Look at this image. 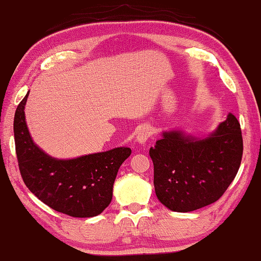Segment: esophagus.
<instances>
[{
  "mask_svg": "<svg viewBox=\"0 0 261 261\" xmlns=\"http://www.w3.org/2000/svg\"><path fill=\"white\" fill-rule=\"evenodd\" d=\"M152 135V128L150 126H143L136 134V142L140 144H145L149 137Z\"/></svg>",
  "mask_w": 261,
  "mask_h": 261,
  "instance_id": "34e87169",
  "label": "esophagus"
}]
</instances>
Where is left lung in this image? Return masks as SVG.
Instances as JSON below:
<instances>
[{"mask_svg": "<svg viewBox=\"0 0 261 261\" xmlns=\"http://www.w3.org/2000/svg\"><path fill=\"white\" fill-rule=\"evenodd\" d=\"M242 153V133L233 114L205 136L162 132L150 149L156 198L176 213L216 202L237 176Z\"/></svg>", "mask_w": 261, "mask_h": 261, "instance_id": "8db88e82", "label": "left lung"}]
</instances>
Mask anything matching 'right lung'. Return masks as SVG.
Returning a JSON list of instances; mask_svg holds the SVG:
<instances>
[{"label": "right lung", "mask_w": 261, "mask_h": 261, "mask_svg": "<svg viewBox=\"0 0 261 261\" xmlns=\"http://www.w3.org/2000/svg\"><path fill=\"white\" fill-rule=\"evenodd\" d=\"M29 91L14 114L13 132L19 169L34 195L48 207L71 217L100 215L112 200L119 167L132 153L120 146L72 159L48 155L33 141L28 130L24 106Z\"/></svg>", "instance_id": "right-lung-1"}]
</instances>
